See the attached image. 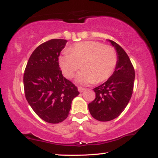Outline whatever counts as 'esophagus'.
Masks as SVG:
<instances>
[{
	"label": "esophagus",
	"instance_id": "obj_1",
	"mask_svg": "<svg viewBox=\"0 0 158 158\" xmlns=\"http://www.w3.org/2000/svg\"><path fill=\"white\" fill-rule=\"evenodd\" d=\"M78 90H79L80 93H81V92H83L84 90H85V88H82V87H78Z\"/></svg>",
	"mask_w": 158,
	"mask_h": 158
}]
</instances>
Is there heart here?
Listing matches in <instances>:
<instances>
[{
    "label": "heart",
    "mask_w": 158,
    "mask_h": 158,
    "mask_svg": "<svg viewBox=\"0 0 158 158\" xmlns=\"http://www.w3.org/2000/svg\"><path fill=\"white\" fill-rule=\"evenodd\" d=\"M59 66L68 79H71L79 69L77 81L82 84L102 82L111 77L117 63L115 50L95 41L79 42L68 48L59 58Z\"/></svg>",
    "instance_id": "obj_1"
}]
</instances>
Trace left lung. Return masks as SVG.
Segmentation results:
<instances>
[{
    "instance_id": "obj_1",
    "label": "left lung",
    "mask_w": 158,
    "mask_h": 158,
    "mask_svg": "<svg viewBox=\"0 0 158 158\" xmlns=\"http://www.w3.org/2000/svg\"><path fill=\"white\" fill-rule=\"evenodd\" d=\"M117 52V63L109 79L94 89L96 97L88 104L94 119L106 122L117 118L124 110L133 93L135 71L129 57L118 44L108 40Z\"/></svg>"
}]
</instances>
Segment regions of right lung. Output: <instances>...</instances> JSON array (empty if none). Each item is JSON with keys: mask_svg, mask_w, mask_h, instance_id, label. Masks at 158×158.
I'll return each mask as SVG.
<instances>
[{"mask_svg": "<svg viewBox=\"0 0 158 158\" xmlns=\"http://www.w3.org/2000/svg\"><path fill=\"white\" fill-rule=\"evenodd\" d=\"M67 41L51 39L40 44L30 56L23 73L27 102L40 118L53 124L68 117L72 100L79 94L59 68V56Z\"/></svg>", "mask_w": 158, "mask_h": 158, "instance_id": "right-lung-1", "label": "right lung"}]
</instances>
